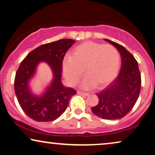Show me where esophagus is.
I'll use <instances>...</instances> for the list:
<instances>
[{"mask_svg": "<svg viewBox=\"0 0 155 155\" xmlns=\"http://www.w3.org/2000/svg\"><path fill=\"white\" fill-rule=\"evenodd\" d=\"M78 93L79 94H81V95H84V96H88L89 94L87 92H81V91H78Z\"/></svg>", "mask_w": 155, "mask_h": 155, "instance_id": "34e87169", "label": "esophagus"}]
</instances>
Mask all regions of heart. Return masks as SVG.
<instances>
[{"label": "heart", "mask_w": 155, "mask_h": 155, "mask_svg": "<svg viewBox=\"0 0 155 155\" xmlns=\"http://www.w3.org/2000/svg\"><path fill=\"white\" fill-rule=\"evenodd\" d=\"M120 56L118 51L111 44L84 41L75 47L73 56H65L63 71L68 83L75 84L83 75L87 74L81 83L89 88L96 84L102 87L113 80L119 71Z\"/></svg>", "instance_id": "1"}]
</instances>
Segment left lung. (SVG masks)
<instances>
[{
  "label": "left lung",
  "mask_w": 155,
  "mask_h": 155,
  "mask_svg": "<svg viewBox=\"0 0 155 155\" xmlns=\"http://www.w3.org/2000/svg\"><path fill=\"white\" fill-rule=\"evenodd\" d=\"M104 39L119 51L121 67L115 80L97 93L98 104L92 107V111L104 119H120L128 114L136 103L140 92L141 75L137 61L124 46Z\"/></svg>",
  "instance_id": "left-lung-1"
}]
</instances>
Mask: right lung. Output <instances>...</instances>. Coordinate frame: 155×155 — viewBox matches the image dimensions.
Here are the masks:
<instances>
[{"mask_svg": "<svg viewBox=\"0 0 155 155\" xmlns=\"http://www.w3.org/2000/svg\"><path fill=\"white\" fill-rule=\"evenodd\" d=\"M71 39L39 46L31 51L20 63L15 78V92L23 111L38 122L52 121L62 115L68 107L76 91L61 82L62 64L65 53L75 43ZM50 65L53 78L40 95L34 93L30 82L36 73L39 63Z\"/></svg>", "mask_w": 155, "mask_h": 155, "instance_id": "obj_1", "label": "right lung"}]
</instances>
